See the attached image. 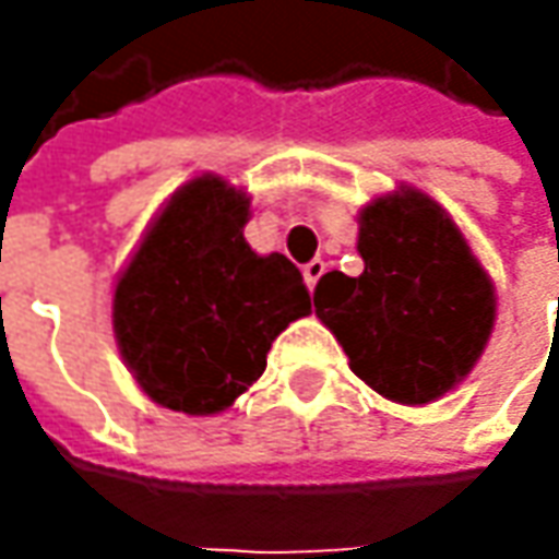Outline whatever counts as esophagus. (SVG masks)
Wrapping results in <instances>:
<instances>
[{"mask_svg":"<svg viewBox=\"0 0 559 559\" xmlns=\"http://www.w3.org/2000/svg\"><path fill=\"white\" fill-rule=\"evenodd\" d=\"M301 273H305V283H308V289L313 292V286H317V280L326 273V261H320V258H313V261H308L305 267H301Z\"/></svg>","mask_w":559,"mask_h":559,"instance_id":"34e87169","label":"esophagus"}]
</instances>
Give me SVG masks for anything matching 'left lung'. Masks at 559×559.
<instances>
[{
  "mask_svg": "<svg viewBox=\"0 0 559 559\" xmlns=\"http://www.w3.org/2000/svg\"><path fill=\"white\" fill-rule=\"evenodd\" d=\"M360 276L333 270L313 311L345 348L355 376L397 404L451 392L495 326V286L448 211L417 189L360 211Z\"/></svg>",
  "mask_w": 559,
  "mask_h": 559,
  "instance_id": "obj_1",
  "label": "left lung"
}]
</instances>
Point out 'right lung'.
I'll list each match as a JSON object with an SVG mask.
<instances>
[{"label":"right lung","mask_w":559,"mask_h":559,"mask_svg":"<svg viewBox=\"0 0 559 559\" xmlns=\"http://www.w3.org/2000/svg\"><path fill=\"white\" fill-rule=\"evenodd\" d=\"M248 195L221 177L177 189L115 286L120 357L155 404L221 414L264 373L273 338L311 313L286 254H254Z\"/></svg>","instance_id":"right-lung-1"}]
</instances>
